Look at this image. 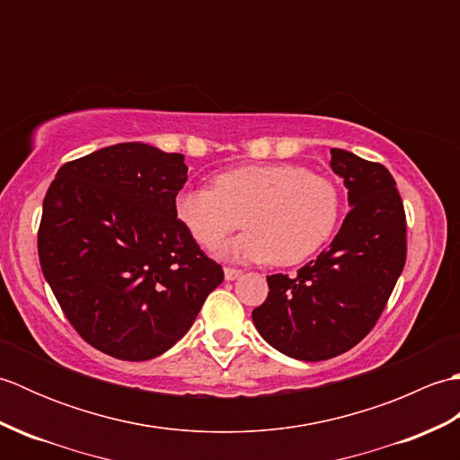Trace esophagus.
<instances>
[{
	"label": "esophagus",
	"instance_id": "1",
	"mask_svg": "<svg viewBox=\"0 0 460 460\" xmlns=\"http://www.w3.org/2000/svg\"><path fill=\"white\" fill-rule=\"evenodd\" d=\"M243 275L241 269H233V267H225V279L227 280H235Z\"/></svg>",
	"mask_w": 460,
	"mask_h": 460
}]
</instances>
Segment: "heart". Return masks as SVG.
<instances>
[{
	"label": "heart",
	"mask_w": 460,
	"mask_h": 460,
	"mask_svg": "<svg viewBox=\"0 0 460 460\" xmlns=\"http://www.w3.org/2000/svg\"><path fill=\"white\" fill-rule=\"evenodd\" d=\"M175 217L205 249L241 227L249 231L221 249L243 261L296 265L324 245L340 219V193L330 180L292 164H251L221 172L213 188H185Z\"/></svg>",
	"instance_id": "heart-1"
}]
</instances>
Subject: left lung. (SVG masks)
Segmentation results:
<instances>
[{"label": "left lung", "instance_id": "1", "mask_svg": "<svg viewBox=\"0 0 460 460\" xmlns=\"http://www.w3.org/2000/svg\"><path fill=\"white\" fill-rule=\"evenodd\" d=\"M351 205L330 249L295 277L270 275L252 310L259 334L295 359L322 361L364 340L384 312L407 259L402 195L385 165L332 148Z\"/></svg>", "mask_w": 460, "mask_h": 460}]
</instances>
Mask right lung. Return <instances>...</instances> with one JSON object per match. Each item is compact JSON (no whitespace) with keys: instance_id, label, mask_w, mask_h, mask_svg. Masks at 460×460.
I'll return each mask as SVG.
<instances>
[{"instance_id":"obj_1","label":"right lung","mask_w":460,"mask_h":460,"mask_svg":"<svg viewBox=\"0 0 460 460\" xmlns=\"http://www.w3.org/2000/svg\"><path fill=\"white\" fill-rule=\"evenodd\" d=\"M183 154L114 144L57 172L43 199L39 262L79 336L112 358L164 354L223 282L175 217Z\"/></svg>"}]
</instances>
